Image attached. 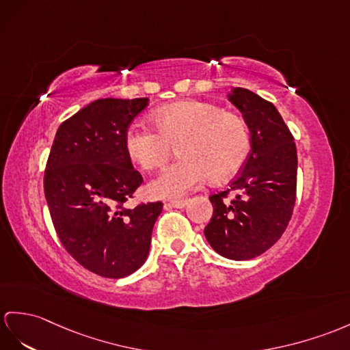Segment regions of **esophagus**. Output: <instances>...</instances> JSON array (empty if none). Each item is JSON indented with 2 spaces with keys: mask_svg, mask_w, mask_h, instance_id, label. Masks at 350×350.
Segmentation results:
<instances>
[{
  "mask_svg": "<svg viewBox=\"0 0 350 350\" xmlns=\"http://www.w3.org/2000/svg\"><path fill=\"white\" fill-rule=\"evenodd\" d=\"M187 203H189V200H170L167 204L169 206H172V208H178V209H183V208H185L187 206Z\"/></svg>",
  "mask_w": 350,
  "mask_h": 350,
  "instance_id": "esophagus-1",
  "label": "esophagus"
}]
</instances>
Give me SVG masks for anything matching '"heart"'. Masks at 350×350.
I'll use <instances>...</instances> for the list:
<instances>
[{
	"label": "heart",
	"instance_id": "heart-1",
	"mask_svg": "<svg viewBox=\"0 0 350 350\" xmlns=\"http://www.w3.org/2000/svg\"><path fill=\"white\" fill-rule=\"evenodd\" d=\"M154 129L131 124L124 131L127 157L142 169L163 166L178 147L180 159L167 166L150 191L161 199H178L208 176L226 181L239 172L251 150L250 127L239 114L211 102L185 99L157 108L151 116Z\"/></svg>",
	"mask_w": 350,
	"mask_h": 350
}]
</instances>
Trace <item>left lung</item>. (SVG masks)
<instances>
[{"instance_id": "left-lung-1", "label": "left lung", "mask_w": 350, "mask_h": 350, "mask_svg": "<svg viewBox=\"0 0 350 350\" xmlns=\"http://www.w3.org/2000/svg\"><path fill=\"white\" fill-rule=\"evenodd\" d=\"M228 100L250 127L251 152L228 189L209 198L214 214L204 227V236L219 255L242 261L273 246L291 219L297 148L271 102L243 88H234Z\"/></svg>"}]
</instances>
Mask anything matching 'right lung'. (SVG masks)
<instances>
[{
    "label": "right lung",
    "mask_w": 350,
    "mask_h": 350,
    "mask_svg": "<svg viewBox=\"0 0 350 350\" xmlns=\"http://www.w3.org/2000/svg\"><path fill=\"white\" fill-rule=\"evenodd\" d=\"M148 98L90 102L56 132L44 172V194L56 233L84 269L111 279L146 262L163 203H124L142 184L123 136Z\"/></svg>",
    "instance_id": "obj_1"
}]
</instances>
